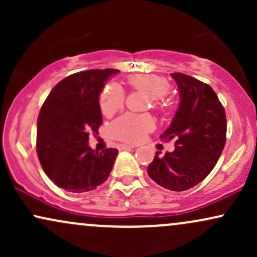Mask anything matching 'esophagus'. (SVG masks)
<instances>
[{"mask_svg": "<svg viewBox=\"0 0 257 257\" xmlns=\"http://www.w3.org/2000/svg\"><path fill=\"white\" fill-rule=\"evenodd\" d=\"M118 150H120V151H122V150H128V149H134V145H125V144H119L118 146Z\"/></svg>", "mask_w": 257, "mask_h": 257, "instance_id": "1", "label": "esophagus"}]
</instances>
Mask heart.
I'll list each match as a JSON object with an SVG mask.
<instances>
[{
  "instance_id": "obj_1",
  "label": "heart",
  "mask_w": 257,
  "mask_h": 257,
  "mask_svg": "<svg viewBox=\"0 0 257 257\" xmlns=\"http://www.w3.org/2000/svg\"><path fill=\"white\" fill-rule=\"evenodd\" d=\"M132 89L144 91L158 107L161 99L169 93L170 85L164 78L156 75H137L128 78ZM124 105V91L117 84H107L100 94V110L106 117L116 113ZM155 128V122L149 114L125 113L112 123L111 135L125 143H139Z\"/></svg>"
}]
</instances>
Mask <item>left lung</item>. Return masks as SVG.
Masks as SVG:
<instances>
[{
    "label": "left lung",
    "instance_id": "8db88e82",
    "mask_svg": "<svg viewBox=\"0 0 257 257\" xmlns=\"http://www.w3.org/2000/svg\"><path fill=\"white\" fill-rule=\"evenodd\" d=\"M180 93L175 116L161 139L175 140V150L149 164L153 181L170 191H186L203 181L226 144L225 108L213 88L185 73H170Z\"/></svg>",
    "mask_w": 257,
    "mask_h": 257
}]
</instances>
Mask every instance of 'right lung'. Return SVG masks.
I'll use <instances>...</instances> for the list:
<instances>
[{
    "label": "right lung",
    "mask_w": 257,
    "mask_h": 257,
    "mask_svg": "<svg viewBox=\"0 0 257 257\" xmlns=\"http://www.w3.org/2000/svg\"><path fill=\"white\" fill-rule=\"evenodd\" d=\"M118 70H88L53 88L37 118V156L44 173L67 192L95 190L110 175L118 150L94 151L89 133L102 123L99 96Z\"/></svg>",
    "instance_id": "obj_1"
}]
</instances>
